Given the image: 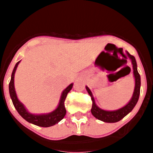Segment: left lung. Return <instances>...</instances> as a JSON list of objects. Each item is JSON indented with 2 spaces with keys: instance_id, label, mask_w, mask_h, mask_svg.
I'll return each instance as SVG.
<instances>
[{
  "instance_id": "left-lung-1",
  "label": "left lung",
  "mask_w": 153,
  "mask_h": 153,
  "mask_svg": "<svg viewBox=\"0 0 153 153\" xmlns=\"http://www.w3.org/2000/svg\"><path fill=\"white\" fill-rule=\"evenodd\" d=\"M126 53L129 56V58L132 61V69H133V75H134L135 78V88L132 97L129 102L124 106L123 107L120 108V109H117V110H113V111H108V110H104L101 108L99 107L95 102V100L93 98V96L92 94V92L89 89L88 86H86V89L91 97L92 102V109L91 113L93 115V117H96L97 120H101L102 122L105 123H117L119 122L120 120H122L123 118L126 116L127 114H129L132 109L135 107L136 104L137 103L139 97H140V85H141V79H140V75L138 73L137 70V63H136V59L133 56L129 54V52H127Z\"/></svg>"
}]
</instances>
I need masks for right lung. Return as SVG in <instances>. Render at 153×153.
Returning a JSON list of instances; mask_svg holds the SVG:
<instances>
[{"label": "right lung", "mask_w": 153, "mask_h": 153, "mask_svg": "<svg viewBox=\"0 0 153 153\" xmlns=\"http://www.w3.org/2000/svg\"><path fill=\"white\" fill-rule=\"evenodd\" d=\"M21 60L16 63L15 67L13 68V72L11 74V79H10V83H9V93H10V98L12 100L13 106L17 109L18 113L24 120L27 121L30 123H32L33 125L38 126L41 127H49L58 123L60 120L63 119L65 117L67 110L65 109L64 102L66 100V97L67 96V93L71 90L73 87V83L69 85L67 88L65 89L61 93L60 102L58 104L57 107L49 113H45V114H33L27 111V109L25 108L24 104L18 100L16 93L15 88H14V74H15L16 70L20 63Z\"/></svg>", "instance_id": "right-lung-1"}]
</instances>
